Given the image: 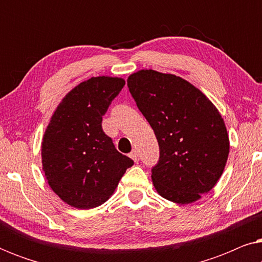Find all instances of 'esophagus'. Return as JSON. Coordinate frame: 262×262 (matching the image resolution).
Returning <instances> with one entry per match:
<instances>
[{
  "mask_svg": "<svg viewBox=\"0 0 262 262\" xmlns=\"http://www.w3.org/2000/svg\"><path fill=\"white\" fill-rule=\"evenodd\" d=\"M130 157L135 161V162H138V161H139V155H138V152L136 151V150H134V151H131Z\"/></svg>",
  "mask_w": 262,
  "mask_h": 262,
  "instance_id": "34e87169",
  "label": "esophagus"
}]
</instances>
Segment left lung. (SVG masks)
I'll use <instances>...</instances> for the list:
<instances>
[{
  "label": "left lung",
  "instance_id": "left-lung-1",
  "mask_svg": "<svg viewBox=\"0 0 262 262\" xmlns=\"http://www.w3.org/2000/svg\"><path fill=\"white\" fill-rule=\"evenodd\" d=\"M127 87L160 146L152 184L164 199L191 204L220 180L229 155L224 120L212 102L184 78L139 70Z\"/></svg>",
  "mask_w": 262,
  "mask_h": 262
}]
</instances>
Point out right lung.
I'll list each match as a JSON object with an SVG mask.
<instances>
[{"label":"right lung","mask_w":262,"mask_h":262,"mask_svg":"<svg viewBox=\"0 0 262 262\" xmlns=\"http://www.w3.org/2000/svg\"><path fill=\"white\" fill-rule=\"evenodd\" d=\"M125 81L99 76L64 96L46 127L41 163L52 191L70 206L93 209L113 194L130 157L120 154L102 130V116Z\"/></svg>","instance_id":"obj_1"}]
</instances>
